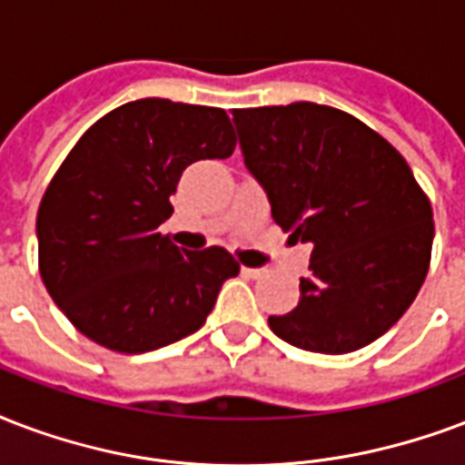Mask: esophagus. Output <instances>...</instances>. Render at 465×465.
<instances>
[{
    "label": "esophagus",
    "mask_w": 465,
    "mask_h": 465,
    "mask_svg": "<svg viewBox=\"0 0 465 465\" xmlns=\"http://www.w3.org/2000/svg\"><path fill=\"white\" fill-rule=\"evenodd\" d=\"M241 272H243V275H246V278H253V280L263 278V275H265L263 268H246V265H243V268H241Z\"/></svg>",
    "instance_id": "34e87169"
}]
</instances>
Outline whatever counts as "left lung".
Wrapping results in <instances>:
<instances>
[{
  "label": "left lung",
  "instance_id": "left-lung-1",
  "mask_svg": "<svg viewBox=\"0 0 465 465\" xmlns=\"http://www.w3.org/2000/svg\"><path fill=\"white\" fill-rule=\"evenodd\" d=\"M243 163L290 239L312 243L300 302L272 334L314 353H351L407 312L427 278L431 204L402 155L334 106L233 109Z\"/></svg>",
  "mask_w": 465,
  "mask_h": 465
}]
</instances>
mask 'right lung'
<instances>
[{"mask_svg": "<svg viewBox=\"0 0 465 465\" xmlns=\"http://www.w3.org/2000/svg\"><path fill=\"white\" fill-rule=\"evenodd\" d=\"M233 148L224 109L161 97L116 106L84 131L35 217L38 271L77 331L146 353L204 324L239 263L222 246H175L158 226L183 170Z\"/></svg>", "mask_w": 465, "mask_h": 465, "instance_id": "1", "label": "right lung"}]
</instances>
